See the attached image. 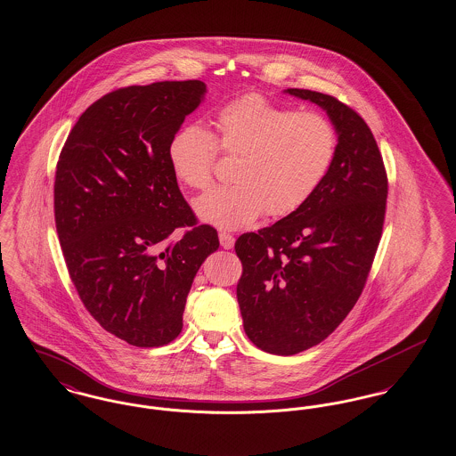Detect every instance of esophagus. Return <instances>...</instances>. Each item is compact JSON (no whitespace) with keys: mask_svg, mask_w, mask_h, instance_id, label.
Returning a JSON list of instances; mask_svg holds the SVG:
<instances>
[{"mask_svg":"<svg viewBox=\"0 0 456 456\" xmlns=\"http://www.w3.org/2000/svg\"><path fill=\"white\" fill-rule=\"evenodd\" d=\"M219 243H221V247L223 248H233V245H235V239H233V235H230V233H224V232H221L219 233Z\"/></svg>","mask_w":456,"mask_h":456,"instance_id":"1","label":"esophagus"}]
</instances>
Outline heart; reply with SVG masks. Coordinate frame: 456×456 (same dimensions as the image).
<instances>
[{"label":"heart","mask_w":456,"mask_h":456,"mask_svg":"<svg viewBox=\"0 0 456 456\" xmlns=\"http://www.w3.org/2000/svg\"><path fill=\"white\" fill-rule=\"evenodd\" d=\"M215 135L199 123L169 139L175 178L189 189H206L217 147L239 156L233 185L216 187L193 202L195 215L223 230H239L263 216L281 217L302 208L333 165L336 132L317 113H297L261 94H245L219 106Z\"/></svg>","instance_id":"obj_1"}]
</instances>
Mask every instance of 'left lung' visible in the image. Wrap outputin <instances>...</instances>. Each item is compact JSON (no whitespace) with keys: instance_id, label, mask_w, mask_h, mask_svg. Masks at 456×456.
<instances>
[{"instance_id":"left-lung-1","label":"left lung","mask_w":456,"mask_h":456,"mask_svg":"<svg viewBox=\"0 0 456 456\" xmlns=\"http://www.w3.org/2000/svg\"><path fill=\"white\" fill-rule=\"evenodd\" d=\"M317 104L335 126V159L295 213L235 243L243 330L267 354L295 355L321 343L354 309L383 233L387 180L376 139L335 97L285 89Z\"/></svg>"}]
</instances>
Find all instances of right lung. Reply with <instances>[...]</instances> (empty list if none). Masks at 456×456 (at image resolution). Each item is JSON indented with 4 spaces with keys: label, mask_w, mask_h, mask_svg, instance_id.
Masks as SVG:
<instances>
[{
    "label": "right lung",
    "mask_w": 456,
    "mask_h": 456,
    "mask_svg": "<svg viewBox=\"0 0 456 456\" xmlns=\"http://www.w3.org/2000/svg\"><path fill=\"white\" fill-rule=\"evenodd\" d=\"M206 93L200 80L110 93L75 123L56 167L54 219L73 285L97 322L134 346L182 333L193 278L219 247L215 228L195 224L168 161L169 139Z\"/></svg>",
    "instance_id": "add662e5"
}]
</instances>
